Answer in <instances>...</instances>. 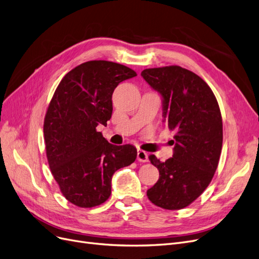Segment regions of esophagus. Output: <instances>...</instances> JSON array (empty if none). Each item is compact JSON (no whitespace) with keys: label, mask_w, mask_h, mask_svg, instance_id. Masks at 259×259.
<instances>
[{"label":"esophagus","mask_w":259,"mask_h":259,"mask_svg":"<svg viewBox=\"0 0 259 259\" xmlns=\"http://www.w3.org/2000/svg\"><path fill=\"white\" fill-rule=\"evenodd\" d=\"M138 160L140 162H147L148 161V154L144 150H138Z\"/></svg>","instance_id":"1"}]
</instances>
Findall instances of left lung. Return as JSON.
<instances>
[{
    "mask_svg": "<svg viewBox=\"0 0 259 259\" xmlns=\"http://www.w3.org/2000/svg\"><path fill=\"white\" fill-rule=\"evenodd\" d=\"M141 75L162 96L164 120L175 132L173 157L165 162L148 157L160 176L147 196L163 209H183L204 192L217 170L223 143L221 111L208 84L183 67L148 68Z\"/></svg>",
    "mask_w": 259,
    "mask_h": 259,
    "instance_id": "8db88e82",
    "label": "left lung"
}]
</instances>
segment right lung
<instances>
[{
    "label": "right lung",
    "mask_w": 259,
    "mask_h": 259,
    "mask_svg": "<svg viewBox=\"0 0 259 259\" xmlns=\"http://www.w3.org/2000/svg\"><path fill=\"white\" fill-rule=\"evenodd\" d=\"M136 75L117 63L90 61L67 73L54 92L44 122L46 154L62 194L75 206L104 203L113 174L137 159L135 146L112 145L96 130L112 116L114 90Z\"/></svg>",
    "instance_id": "obj_1"
}]
</instances>
